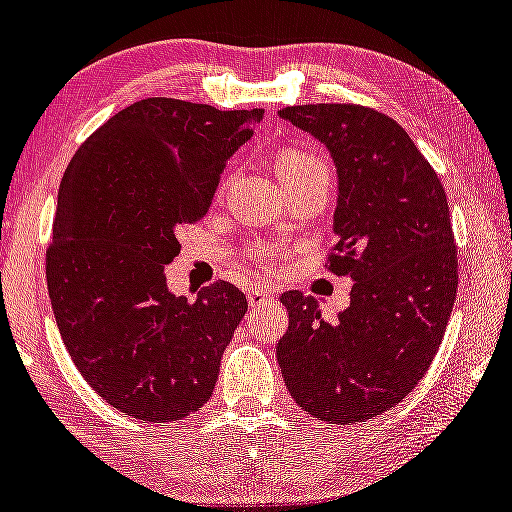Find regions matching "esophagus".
Wrapping results in <instances>:
<instances>
[{"mask_svg":"<svg viewBox=\"0 0 512 512\" xmlns=\"http://www.w3.org/2000/svg\"><path fill=\"white\" fill-rule=\"evenodd\" d=\"M247 299H250L252 306H262V303H267V294L265 291L255 289V291H247Z\"/></svg>","mask_w":512,"mask_h":512,"instance_id":"1","label":"esophagus"}]
</instances>
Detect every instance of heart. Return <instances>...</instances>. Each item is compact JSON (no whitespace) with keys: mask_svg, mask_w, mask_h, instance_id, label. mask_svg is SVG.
<instances>
[{"mask_svg":"<svg viewBox=\"0 0 512 512\" xmlns=\"http://www.w3.org/2000/svg\"><path fill=\"white\" fill-rule=\"evenodd\" d=\"M318 172V162H313L311 157H303V155H296V153H289L282 157V174L284 177H291V174H313ZM267 252L262 250L257 257H265Z\"/></svg>","mask_w":512,"mask_h":512,"instance_id":"obj_1","label":"heart"}]
</instances>
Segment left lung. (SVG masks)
Returning a JSON list of instances; mask_svg holds the SVG:
<instances>
[{
    "label": "left lung",
    "mask_w": 512,
    "mask_h": 512,
    "mask_svg": "<svg viewBox=\"0 0 512 512\" xmlns=\"http://www.w3.org/2000/svg\"><path fill=\"white\" fill-rule=\"evenodd\" d=\"M279 116L333 153L338 240L325 267L357 282L338 320L320 318L313 296L282 294L291 325L279 367L313 418L359 423L413 391L445 335L459 279L447 196L408 133L379 111L308 104Z\"/></svg>",
    "instance_id": "1"
}]
</instances>
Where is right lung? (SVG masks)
I'll use <instances>...</instances> for the list:
<instances>
[{"mask_svg":"<svg viewBox=\"0 0 512 512\" xmlns=\"http://www.w3.org/2000/svg\"><path fill=\"white\" fill-rule=\"evenodd\" d=\"M262 114L140 99L67 165L46 252L50 301L72 362L121 413L170 423L211 398L247 299L228 282L196 301L174 296L165 265L182 247L174 235L209 213L218 174Z\"/></svg>","mask_w":512,"mask_h":512,"instance_id":"add662e5","label":"right lung"}]
</instances>
